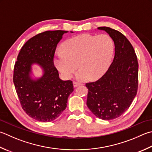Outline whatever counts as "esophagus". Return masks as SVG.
Masks as SVG:
<instances>
[{
    "instance_id": "esophagus-1",
    "label": "esophagus",
    "mask_w": 152,
    "mask_h": 152,
    "mask_svg": "<svg viewBox=\"0 0 152 152\" xmlns=\"http://www.w3.org/2000/svg\"><path fill=\"white\" fill-rule=\"evenodd\" d=\"M82 84L81 83H79V82H74L73 83V85H74V87H77V86H78L80 85H81Z\"/></svg>"
}]
</instances>
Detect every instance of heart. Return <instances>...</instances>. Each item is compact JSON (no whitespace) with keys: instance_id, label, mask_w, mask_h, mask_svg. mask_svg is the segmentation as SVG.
<instances>
[{"instance_id":"b5f03b06","label":"heart","mask_w":152,"mask_h":152,"mask_svg":"<svg viewBox=\"0 0 152 152\" xmlns=\"http://www.w3.org/2000/svg\"><path fill=\"white\" fill-rule=\"evenodd\" d=\"M113 53V41L108 35L82 34L66 40L56 50L55 64L66 78H72L79 63L77 79H96L109 69Z\"/></svg>"}]
</instances>
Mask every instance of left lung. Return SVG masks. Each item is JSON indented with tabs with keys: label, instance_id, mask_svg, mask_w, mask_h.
I'll use <instances>...</instances> for the list:
<instances>
[{
	"label": "left lung",
	"instance_id": "1",
	"mask_svg": "<svg viewBox=\"0 0 152 152\" xmlns=\"http://www.w3.org/2000/svg\"><path fill=\"white\" fill-rule=\"evenodd\" d=\"M115 44L113 61L96 82L87 83V106L96 117L109 121L120 117L131 105L138 90V63L131 43L121 32L99 27Z\"/></svg>",
	"mask_w": 152,
	"mask_h": 152
}]
</instances>
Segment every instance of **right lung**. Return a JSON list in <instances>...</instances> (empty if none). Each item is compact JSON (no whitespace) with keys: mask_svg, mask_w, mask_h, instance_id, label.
<instances>
[{"mask_svg":"<svg viewBox=\"0 0 152 152\" xmlns=\"http://www.w3.org/2000/svg\"><path fill=\"white\" fill-rule=\"evenodd\" d=\"M68 31H46L27 41L18 56L13 82L22 107L29 117L41 122L55 120L66 109L74 91L71 80H62L54 65L56 45ZM73 33V31H70ZM43 70L39 78L32 77V66Z\"/></svg>","mask_w":152,"mask_h":152,"instance_id":"right-lung-1","label":"right lung"}]
</instances>
